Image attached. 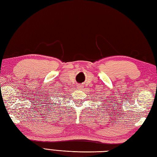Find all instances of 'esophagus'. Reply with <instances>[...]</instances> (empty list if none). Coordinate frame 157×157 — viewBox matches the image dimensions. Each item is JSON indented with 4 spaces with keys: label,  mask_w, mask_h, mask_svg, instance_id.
<instances>
[{
    "label": "esophagus",
    "mask_w": 157,
    "mask_h": 157,
    "mask_svg": "<svg viewBox=\"0 0 157 157\" xmlns=\"http://www.w3.org/2000/svg\"><path fill=\"white\" fill-rule=\"evenodd\" d=\"M82 87H83V86H82V85H78V88L81 89H81H82Z\"/></svg>",
    "instance_id": "esophagus-1"
}]
</instances>
